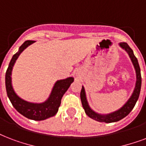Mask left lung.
Listing matches in <instances>:
<instances>
[{
	"label": "left lung",
	"mask_w": 146,
	"mask_h": 146,
	"mask_svg": "<svg viewBox=\"0 0 146 146\" xmlns=\"http://www.w3.org/2000/svg\"><path fill=\"white\" fill-rule=\"evenodd\" d=\"M119 46L128 53V55L129 56L130 60L133 64V66H134V69L135 70V75H136L135 88L133 90V92H132L131 96L129 98V100L125 102V104L122 106V107L110 113L101 114V113H96L91 109L87 101L84 86H82V90H81L80 92V99L83 107L85 110L86 114L90 118L96 120V121H98V122L110 123V122H118V121L121 120L122 119L125 117L132 111V109L135 106V103L137 102L139 96L141 85H142V77H141V71H140V67L139 63H138L137 58L134 55L132 49L130 48L129 46L126 43H119Z\"/></svg>",
	"instance_id": "obj_1"
}]
</instances>
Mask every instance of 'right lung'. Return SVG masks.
Listing matches in <instances>:
<instances>
[{
    "label": "right lung",
    "mask_w": 146,
    "mask_h": 146,
    "mask_svg": "<svg viewBox=\"0 0 146 146\" xmlns=\"http://www.w3.org/2000/svg\"><path fill=\"white\" fill-rule=\"evenodd\" d=\"M34 42L35 41L33 40L25 41L20 46L18 51L13 56L5 75V85L7 96L17 111L27 119L41 121L52 117L56 114L60 106L61 99L70 86L71 83L74 81V78L68 77L56 81L52 88L49 97L43 103H32L20 97L14 91L12 86V70L21 53Z\"/></svg>",
    "instance_id": "obj_1"
}]
</instances>
